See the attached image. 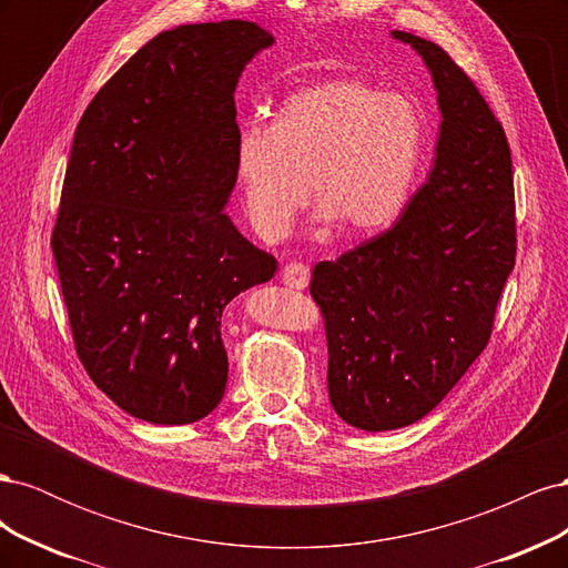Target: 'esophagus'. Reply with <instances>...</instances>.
<instances>
[{
	"label": "esophagus",
	"mask_w": 568,
	"mask_h": 568,
	"mask_svg": "<svg viewBox=\"0 0 568 568\" xmlns=\"http://www.w3.org/2000/svg\"><path fill=\"white\" fill-rule=\"evenodd\" d=\"M282 282L291 288H305L307 282H311V267L303 263H288L282 270Z\"/></svg>",
	"instance_id": "1"
}]
</instances>
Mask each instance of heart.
Here are the masks:
<instances>
[{"mask_svg":"<svg viewBox=\"0 0 568 568\" xmlns=\"http://www.w3.org/2000/svg\"><path fill=\"white\" fill-rule=\"evenodd\" d=\"M424 146L422 115L409 99L343 78L286 97L267 128L242 132L236 182L251 227L282 239L307 201L341 234L382 230L400 215Z\"/></svg>","mask_w":568,"mask_h":568,"instance_id":"b5f03b06","label":"heart"}]
</instances>
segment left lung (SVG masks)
I'll return each instance as SVG.
<instances>
[{
    "label": "left lung",
    "mask_w": 568,
    "mask_h": 568,
    "mask_svg": "<svg viewBox=\"0 0 568 568\" xmlns=\"http://www.w3.org/2000/svg\"><path fill=\"white\" fill-rule=\"evenodd\" d=\"M432 71L436 163L393 227L317 263L329 400L363 432L426 417L488 346L517 261L511 151L474 80L436 42L395 30Z\"/></svg>",
    "instance_id": "1"
}]
</instances>
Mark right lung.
<instances>
[{"instance_id": "add662e5", "label": "right lung", "mask_w": 568, "mask_h": 568, "mask_svg": "<svg viewBox=\"0 0 568 568\" xmlns=\"http://www.w3.org/2000/svg\"><path fill=\"white\" fill-rule=\"evenodd\" d=\"M272 42L248 21L165 30L78 123L51 251L82 367L136 419L211 415L227 386L222 311L277 272L222 213L236 80Z\"/></svg>"}]
</instances>
